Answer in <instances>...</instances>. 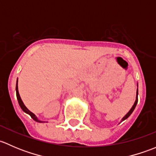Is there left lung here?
I'll use <instances>...</instances> for the list:
<instances>
[{
  "instance_id": "1",
  "label": "left lung",
  "mask_w": 156,
  "mask_h": 156,
  "mask_svg": "<svg viewBox=\"0 0 156 156\" xmlns=\"http://www.w3.org/2000/svg\"><path fill=\"white\" fill-rule=\"evenodd\" d=\"M137 97H138V89H136V100H135V102H134V103H133V106H132L131 107V108H130V111L128 112L127 113L126 115H125V116H124L123 118H122V121H121V122H123V121H125V119H127V118L129 117V116L130 115H131V113L133 112V110H134V108H135V107H136V104H137Z\"/></svg>"
}]
</instances>
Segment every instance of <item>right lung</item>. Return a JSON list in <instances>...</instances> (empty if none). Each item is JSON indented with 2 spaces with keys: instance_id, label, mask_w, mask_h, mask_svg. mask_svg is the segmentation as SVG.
<instances>
[{
  "instance_id": "obj_1",
  "label": "right lung",
  "mask_w": 156,
  "mask_h": 156,
  "mask_svg": "<svg viewBox=\"0 0 156 156\" xmlns=\"http://www.w3.org/2000/svg\"><path fill=\"white\" fill-rule=\"evenodd\" d=\"M16 97H17V100H18L19 104H20V107H21L22 109H23V111L25 112H26V113H27V114H29V115L31 117V119H34V120L35 121V122H40V123H41V122H43V121L39 120V119H37V117H36L35 115H34V113L31 112V111H29V110L27 108H26V106L24 105V103H23V100H22L21 97H20V94H19V90H18V79H17V81H16Z\"/></svg>"
}]
</instances>
